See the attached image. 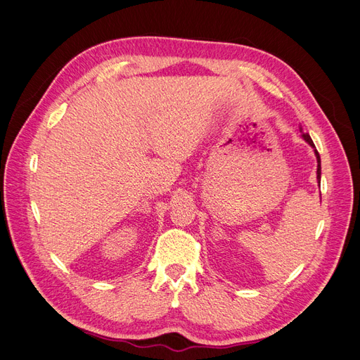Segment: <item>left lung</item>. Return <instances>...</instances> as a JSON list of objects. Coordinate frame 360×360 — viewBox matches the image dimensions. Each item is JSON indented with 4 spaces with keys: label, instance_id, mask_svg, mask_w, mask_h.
Listing matches in <instances>:
<instances>
[{
    "label": "left lung",
    "instance_id": "8db88e82",
    "mask_svg": "<svg viewBox=\"0 0 360 360\" xmlns=\"http://www.w3.org/2000/svg\"><path fill=\"white\" fill-rule=\"evenodd\" d=\"M299 130H300V134H302V138L307 141V143L314 148V153H315V158H317V180H319V184H320V179H321V160H320V155H319V151H317V148H315V146H314V143H312V139H311V136L308 135V134H303V130H302V127H299Z\"/></svg>",
    "mask_w": 360,
    "mask_h": 360
}]
</instances>
